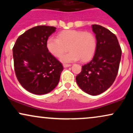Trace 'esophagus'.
Here are the masks:
<instances>
[{
  "instance_id": "1",
  "label": "esophagus",
  "mask_w": 133,
  "mask_h": 133,
  "mask_svg": "<svg viewBox=\"0 0 133 133\" xmlns=\"http://www.w3.org/2000/svg\"><path fill=\"white\" fill-rule=\"evenodd\" d=\"M64 68H68V67L71 66V64H63Z\"/></svg>"
}]
</instances>
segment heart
Here are the masks:
<instances>
[{"instance_id":"1","label":"heart","mask_w":133,"mask_h":133,"mask_svg":"<svg viewBox=\"0 0 133 133\" xmlns=\"http://www.w3.org/2000/svg\"><path fill=\"white\" fill-rule=\"evenodd\" d=\"M96 45V39L92 33L73 29L61 32L58 38L49 37L46 42L47 50L56 57H62L68 49L70 50L61 59L63 62L81 59L82 61L89 60L95 53Z\"/></svg>"}]
</instances>
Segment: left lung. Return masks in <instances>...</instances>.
Returning <instances> with one entry per match:
<instances>
[{
	"mask_svg": "<svg viewBox=\"0 0 133 133\" xmlns=\"http://www.w3.org/2000/svg\"><path fill=\"white\" fill-rule=\"evenodd\" d=\"M97 41L94 57L82 65L76 76L77 85L82 91L92 96L106 91L113 84L118 72L121 49L116 36L99 25H92Z\"/></svg>",
	"mask_w": 133,
	"mask_h": 133,
	"instance_id": "left-lung-1",
	"label": "left lung"
}]
</instances>
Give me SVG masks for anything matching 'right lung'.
I'll return each instance as SVG.
<instances>
[{
  "label": "right lung",
  "mask_w": 133,
  "mask_h": 133,
  "mask_svg": "<svg viewBox=\"0 0 133 133\" xmlns=\"http://www.w3.org/2000/svg\"><path fill=\"white\" fill-rule=\"evenodd\" d=\"M56 29L47 25L32 27L17 38L13 47L17 78L32 94H47L59 82L63 66L46 47L47 39Z\"/></svg>",
  "instance_id": "right-lung-1"
}]
</instances>
